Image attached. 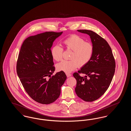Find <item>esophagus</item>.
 I'll return each mask as SVG.
<instances>
[{
  "label": "esophagus",
  "instance_id": "obj_1",
  "mask_svg": "<svg viewBox=\"0 0 131 131\" xmlns=\"http://www.w3.org/2000/svg\"><path fill=\"white\" fill-rule=\"evenodd\" d=\"M66 75H67V77H71V76L72 75L71 74H69V73H66Z\"/></svg>",
  "mask_w": 131,
  "mask_h": 131
}]
</instances>
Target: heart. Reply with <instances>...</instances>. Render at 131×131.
<instances>
[{
  "label": "heart",
  "instance_id": "obj_1",
  "mask_svg": "<svg viewBox=\"0 0 131 131\" xmlns=\"http://www.w3.org/2000/svg\"><path fill=\"white\" fill-rule=\"evenodd\" d=\"M63 43L66 50H71L69 61L63 60L56 65L58 71L70 73L75 70L78 66L82 67L86 65L90 60L93 53V46L77 35H72L65 39ZM63 49L56 45L50 50L51 56L57 61L62 59Z\"/></svg>",
  "mask_w": 131,
  "mask_h": 131
}]
</instances>
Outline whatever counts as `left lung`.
Masks as SVG:
<instances>
[{
  "mask_svg": "<svg viewBox=\"0 0 131 131\" xmlns=\"http://www.w3.org/2000/svg\"><path fill=\"white\" fill-rule=\"evenodd\" d=\"M78 31L89 35L93 53L89 62L73 74L77 80L75 92L84 101L92 102L101 97L110 86L115 72V62L112 49L104 38L91 30ZM80 73L85 76H81Z\"/></svg>",
  "mask_w": 131,
  "mask_h": 131,
  "instance_id": "8db88e82",
  "label": "left lung"
}]
</instances>
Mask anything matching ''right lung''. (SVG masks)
I'll return each mask as SVG.
<instances>
[{
	"label": "right lung",
	"mask_w": 131,
	"mask_h": 131,
	"mask_svg": "<svg viewBox=\"0 0 131 131\" xmlns=\"http://www.w3.org/2000/svg\"><path fill=\"white\" fill-rule=\"evenodd\" d=\"M63 32H46L27 38L21 45L17 62V73L25 91L33 100L50 104L59 97L67 79L63 71L55 70L50 50Z\"/></svg>",
	"instance_id": "right-lung-1"
}]
</instances>
